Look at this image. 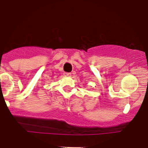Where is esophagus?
<instances>
[{"label":"esophagus","mask_w":148,"mask_h":148,"mask_svg":"<svg viewBox=\"0 0 148 148\" xmlns=\"http://www.w3.org/2000/svg\"><path fill=\"white\" fill-rule=\"evenodd\" d=\"M64 75L65 76H71V73H64Z\"/></svg>","instance_id":"obj_1"}]
</instances>
